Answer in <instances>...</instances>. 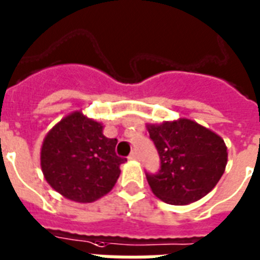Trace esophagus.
<instances>
[{
	"label": "esophagus",
	"instance_id": "34e87169",
	"mask_svg": "<svg viewBox=\"0 0 260 260\" xmlns=\"http://www.w3.org/2000/svg\"><path fill=\"white\" fill-rule=\"evenodd\" d=\"M129 159H139V152L138 151H132L129 154Z\"/></svg>",
	"mask_w": 260,
	"mask_h": 260
}]
</instances>
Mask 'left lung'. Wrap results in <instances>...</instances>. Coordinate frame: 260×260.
<instances>
[{
	"label": "left lung",
	"instance_id": "left-lung-1",
	"mask_svg": "<svg viewBox=\"0 0 260 260\" xmlns=\"http://www.w3.org/2000/svg\"><path fill=\"white\" fill-rule=\"evenodd\" d=\"M147 129L161 161L155 174L146 172L156 198L169 205H188L217 185L228 162L226 146L217 134L187 118Z\"/></svg>",
	"mask_w": 260,
	"mask_h": 260
}]
</instances>
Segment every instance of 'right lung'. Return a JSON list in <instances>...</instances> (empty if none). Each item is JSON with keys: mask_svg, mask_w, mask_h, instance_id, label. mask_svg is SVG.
<instances>
[{"mask_svg": "<svg viewBox=\"0 0 260 260\" xmlns=\"http://www.w3.org/2000/svg\"><path fill=\"white\" fill-rule=\"evenodd\" d=\"M117 139L104 135L102 124L75 112L46 135L41 166L46 181L67 199L90 203L106 195L126 161L116 154Z\"/></svg>", "mask_w": 260, "mask_h": 260, "instance_id": "right-lung-1", "label": "right lung"}]
</instances>
